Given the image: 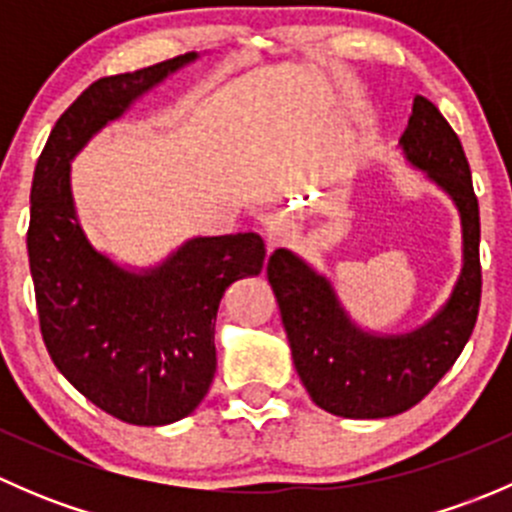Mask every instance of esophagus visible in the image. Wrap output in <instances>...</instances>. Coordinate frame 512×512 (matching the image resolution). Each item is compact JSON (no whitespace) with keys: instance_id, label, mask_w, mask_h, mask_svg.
<instances>
[{"instance_id":"1","label":"esophagus","mask_w":512,"mask_h":512,"mask_svg":"<svg viewBox=\"0 0 512 512\" xmlns=\"http://www.w3.org/2000/svg\"><path fill=\"white\" fill-rule=\"evenodd\" d=\"M265 235H267V245H270V250H272V247H277L285 242V237L289 235V223L282 218V215H275V218L267 220Z\"/></svg>"}]
</instances>
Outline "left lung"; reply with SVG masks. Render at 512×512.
<instances>
[{
    "label": "left lung",
    "mask_w": 512,
    "mask_h": 512,
    "mask_svg": "<svg viewBox=\"0 0 512 512\" xmlns=\"http://www.w3.org/2000/svg\"><path fill=\"white\" fill-rule=\"evenodd\" d=\"M399 148L411 168L451 198L461 218V272L431 319L411 332H371L347 312L332 280L297 252L280 247L267 262L294 369L314 404L342 418L409 411L451 369L476 327L480 218L461 141L441 111L416 96Z\"/></svg>",
    "instance_id": "left-lung-1"
}]
</instances>
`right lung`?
<instances>
[{"mask_svg":"<svg viewBox=\"0 0 512 512\" xmlns=\"http://www.w3.org/2000/svg\"><path fill=\"white\" fill-rule=\"evenodd\" d=\"M198 51L91 84L56 121L36 160L29 267L41 334L56 369L106 414L165 426L193 414L213 384L215 317L225 289L260 275L255 232L190 237L151 267L98 250L81 225L71 160Z\"/></svg>","mask_w":512,"mask_h":512,"instance_id":"obj_1","label":"right lung"}]
</instances>
